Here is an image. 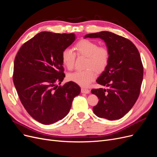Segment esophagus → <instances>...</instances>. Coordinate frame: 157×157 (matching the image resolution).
I'll use <instances>...</instances> for the list:
<instances>
[{
  "mask_svg": "<svg viewBox=\"0 0 157 157\" xmlns=\"http://www.w3.org/2000/svg\"><path fill=\"white\" fill-rule=\"evenodd\" d=\"M81 92L83 94H88L90 92V90L87 88H81Z\"/></svg>",
  "mask_w": 157,
  "mask_h": 157,
  "instance_id": "1",
  "label": "esophagus"
}]
</instances>
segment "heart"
<instances>
[{
    "label": "heart",
    "instance_id": "1",
    "mask_svg": "<svg viewBox=\"0 0 157 157\" xmlns=\"http://www.w3.org/2000/svg\"><path fill=\"white\" fill-rule=\"evenodd\" d=\"M76 53L87 58L86 70L77 71L68 75V79L81 86H88L98 73L106 69L110 61V51L105 46H99L96 42L88 39L78 41L75 46ZM76 54L70 48H65L61 54V60L66 68L72 70L74 67Z\"/></svg>",
    "mask_w": 157,
    "mask_h": 157
}]
</instances>
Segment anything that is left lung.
Segmentation results:
<instances>
[{"label":"left lung","instance_id":"left-lung-1","mask_svg":"<svg viewBox=\"0 0 157 157\" xmlns=\"http://www.w3.org/2000/svg\"><path fill=\"white\" fill-rule=\"evenodd\" d=\"M84 38H100L110 51L106 69L96 80L107 89H92L98 103L93 111L98 117L113 121L124 117L134 106L140 93L144 67L139 51L126 38L109 31L91 33Z\"/></svg>","mask_w":157,"mask_h":157}]
</instances>
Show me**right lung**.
I'll use <instances>...</instances> for the list:
<instances>
[{"instance_id": "1", "label": "right lung", "mask_w": 157, "mask_h": 157, "mask_svg": "<svg viewBox=\"0 0 157 157\" xmlns=\"http://www.w3.org/2000/svg\"><path fill=\"white\" fill-rule=\"evenodd\" d=\"M75 40L74 33L43 31L23 44L14 59L13 81L27 113L36 121L51 124L69 113L80 88L65 77L61 54Z\"/></svg>"}]
</instances>
